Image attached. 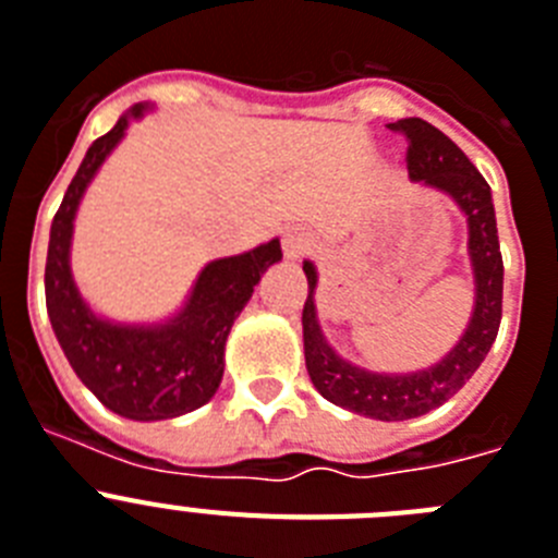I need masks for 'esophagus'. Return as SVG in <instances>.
Masks as SVG:
<instances>
[{
  "label": "esophagus",
  "instance_id": "obj_1",
  "mask_svg": "<svg viewBox=\"0 0 558 558\" xmlns=\"http://www.w3.org/2000/svg\"><path fill=\"white\" fill-rule=\"evenodd\" d=\"M312 250V232L303 227H289L283 232V252L289 260H298L300 255H306Z\"/></svg>",
  "mask_w": 558,
  "mask_h": 558
}]
</instances>
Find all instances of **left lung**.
Wrapping results in <instances>:
<instances>
[{"label":"left lung","instance_id":"8db88e82","mask_svg":"<svg viewBox=\"0 0 558 558\" xmlns=\"http://www.w3.org/2000/svg\"><path fill=\"white\" fill-rule=\"evenodd\" d=\"M387 129L407 140V171L424 187L444 193L466 216L469 260L474 275V306L466 331L452 351L429 367L407 373L367 371L339 356L319 328L314 292H317V266L303 260L308 278V298L303 306V351L306 367L317 393L331 404L376 421H407L429 413L452 399L460 387L492 351L502 317V255L494 219L492 187L481 171L469 162L458 145L421 118H404Z\"/></svg>","mask_w":558,"mask_h":558}]
</instances>
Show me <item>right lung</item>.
I'll use <instances>...</instances> for the list:
<instances>
[{
	"label": "right lung",
	"instance_id": "1",
	"mask_svg": "<svg viewBox=\"0 0 558 558\" xmlns=\"http://www.w3.org/2000/svg\"><path fill=\"white\" fill-rule=\"evenodd\" d=\"M148 109V104L132 106L109 134L89 145L52 219L45 269L47 314L72 371L100 404L132 421L177 418L216 396L225 376L227 333L266 269L283 258L280 241L272 239L232 258L210 260L185 306L159 323H118L86 303L70 266L77 207L129 123Z\"/></svg>",
	"mask_w": 558,
	"mask_h": 558
}]
</instances>
